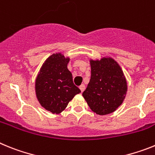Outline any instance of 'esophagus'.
<instances>
[{
    "mask_svg": "<svg viewBox=\"0 0 155 155\" xmlns=\"http://www.w3.org/2000/svg\"><path fill=\"white\" fill-rule=\"evenodd\" d=\"M79 88H80L81 91V92H83V91H84V89H85V86H84V84H81V85L79 87Z\"/></svg>",
    "mask_w": 155,
    "mask_h": 155,
    "instance_id": "obj_1",
    "label": "esophagus"
}]
</instances>
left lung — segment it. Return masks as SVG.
<instances>
[{"instance_id": "obj_1", "label": "left lung", "mask_w": 155, "mask_h": 155, "mask_svg": "<svg viewBox=\"0 0 155 155\" xmlns=\"http://www.w3.org/2000/svg\"><path fill=\"white\" fill-rule=\"evenodd\" d=\"M91 79L82 95L92 112L104 116L121 105L127 92V81L120 64L110 57L90 59Z\"/></svg>"}]
</instances>
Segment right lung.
<instances>
[{
  "label": "right lung",
  "mask_w": 155,
  "mask_h": 155,
  "mask_svg": "<svg viewBox=\"0 0 155 155\" xmlns=\"http://www.w3.org/2000/svg\"><path fill=\"white\" fill-rule=\"evenodd\" d=\"M69 61V57L53 53L42 64L35 78L37 99L42 108L53 114L62 113L70 101L81 92L68 69Z\"/></svg>",
  "instance_id": "obj_1"
}]
</instances>
